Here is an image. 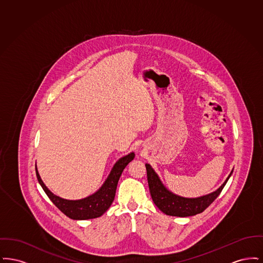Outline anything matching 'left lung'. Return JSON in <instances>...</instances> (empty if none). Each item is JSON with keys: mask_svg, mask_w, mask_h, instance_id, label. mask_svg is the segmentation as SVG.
Masks as SVG:
<instances>
[{"mask_svg": "<svg viewBox=\"0 0 263 263\" xmlns=\"http://www.w3.org/2000/svg\"><path fill=\"white\" fill-rule=\"evenodd\" d=\"M146 170L151 196L154 203L162 212L175 217H188L203 212L219 196L233 173L232 172L228 176L223 185L213 193L198 198H184L175 195L164 187L159 176L154 172L149 163H146Z\"/></svg>", "mask_w": 263, "mask_h": 263, "instance_id": "8db88e82", "label": "left lung"}]
</instances>
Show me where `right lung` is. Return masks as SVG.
I'll use <instances>...</instances> for the list:
<instances>
[{
  "instance_id": "add662e5",
  "label": "right lung",
  "mask_w": 263,
  "mask_h": 263,
  "mask_svg": "<svg viewBox=\"0 0 263 263\" xmlns=\"http://www.w3.org/2000/svg\"><path fill=\"white\" fill-rule=\"evenodd\" d=\"M135 157L134 153H130L125 157L121 158L114 164L110 173L103 185L98 192L81 200H66L54 195L48 188L45 186L40 178V175L36 170L38 182L45 191L47 196L54 203V205L64 213L67 217L73 220H88L100 217L112 204L116 192V187L120 175L122 174L126 165L130 163Z\"/></svg>"
}]
</instances>
